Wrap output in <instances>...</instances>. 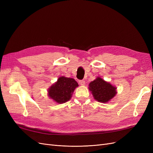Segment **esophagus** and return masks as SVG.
<instances>
[{"label": "esophagus", "mask_w": 153, "mask_h": 153, "mask_svg": "<svg viewBox=\"0 0 153 153\" xmlns=\"http://www.w3.org/2000/svg\"><path fill=\"white\" fill-rule=\"evenodd\" d=\"M79 84L81 85H84L85 84V82L84 80H80L79 81Z\"/></svg>", "instance_id": "1"}]
</instances>
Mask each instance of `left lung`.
<instances>
[{"label":"left lung","mask_w":153,"mask_h":153,"mask_svg":"<svg viewBox=\"0 0 153 153\" xmlns=\"http://www.w3.org/2000/svg\"><path fill=\"white\" fill-rule=\"evenodd\" d=\"M89 89L94 98L98 102L103 103H107L117 94V88L100 77H97L90 83Z\"/></svg>","instance_id":"obj_1"}]
</instances>
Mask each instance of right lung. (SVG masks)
<instances>
[{"instance_id":"obj_1","label":"right lung","mask_w":153,"mask_h":153,"mask_svg":"<svg viewBox=\"0 0 153 153\" xmlns=\"http://www.w3.org/2000/svg\"><path fill=\"white\" fill-rule=\"evenodd\" d=\"M78 86V83L73 78L61 76L48 89V96L57 103H66L71 99Z\"/></svg>"}]
</instances>
